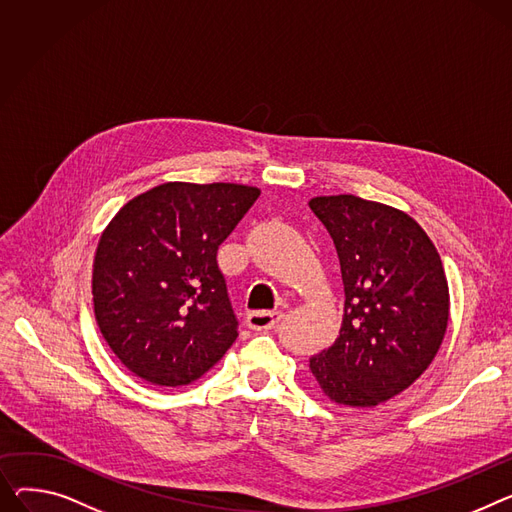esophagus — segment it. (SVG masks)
I'll use <instances>...</instances> for the list:
<instances>
[{
	"label": "esophagus",
	"mask_w": 512,
	"mask_h": 512,
	"mask_svg": "<svg viewBox=\"0 0 512 512\" xmlns=\"http://www.w3.org/2000/svg\"><path fill=\"white\" fill-rule=\"evenodd\" d=\"M282 315L278 311H255L247 315V327L253 331H269L278 325Z\"/></svg>",
	"instance_id": "esophagus-1"
}]
</instances>
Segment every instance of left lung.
Listing matches in <instances>:
<instances>
[{
  "instance_id": "obj_1",
  "label": "left lung",
  "mask_w": 512,
  "mask_h": 512,
  "mask_svg": "<svg viewBox=\"0 0 512 512\" xmlns=\"http://www.w3.org/2000/svg\"><path fill=\"white\" fill-rule=\"evenodd\" d=\"M309 206L333 238L346 292L339 335L309 368L329 401L374 407L438 354L451 309L445 267L424 228L387 203L319 195Z\"/></svg>"
}]
</instances>
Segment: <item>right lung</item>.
Returning a JSON list of instances; mask_svg holds the SVG:
<instances>
[{
  "label": "right lung",
  "instance_id": "right-lung-1",
  "mask_svg": "<svg viewBox=\"0 0 512 512\" xmlns=\"http://www.w3.org/2000/svg\"><path fill=\"white\" fill-rule=\"evenodd\" d=\"M259 193L238 183L170 181L129 199L102 230L94 317L135 377L191 385L234 344L236 317L216 255Z\"/></svg>",
  "mask_w": 512,
  "mask_h": 512
}]
</instances>
